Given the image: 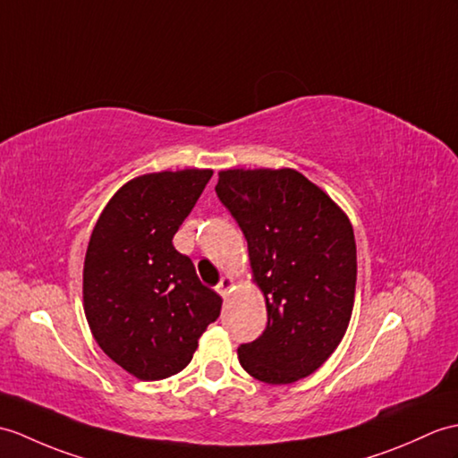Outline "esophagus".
Instances as JSON below:
<instances>
[{"label": "esophagus", "instance_id": "obj_1", "mask_svg": "<svg viewBox=\"0 0 458 458\" xmlns=\"http://www.w3.org/2000/svg\"><path fill=\"white\" fill-rule=\"evenodd\" d=\"M232 286H233V279L232 277H222L220 279V283L216 284V293L222 296V299H226V296L230 294V291H232Z\"/></svg>", "mask_w": 458, "mask_h": 458}]
</instances>
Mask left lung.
Wrapping results in <instances>:
<instances>
[{"instance_id":"1","label":"left lung","mask_w":458,"mask_h":458,"mask_svg":"<svg viewBox=\"0 0 458 458\" xmlns=\"http://www.w3.org/2000/svg\"><path fill=\"white\" fill-rule=\"evenodd\" d=\"M216 195L248 240L267 327L238 347L243 370L267 385L312 375L342 342L357 283L345 212L296 169H226Z\"/></svg>"}]
</instances>
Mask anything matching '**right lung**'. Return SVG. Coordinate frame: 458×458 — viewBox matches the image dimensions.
<instances>
[{"label": "right lung", "mask_w": 458, "mask_h": 458, "mask_svg": "<svg viewBox=\"0 0 458 458\" xmlns=\"http://www.w3.org/2000/svg\"><path fill=\"white\" fill-rule=\"evenodd\" d=\"M212 169L140 175L103 208L83 263V310L95 342L140 380L183 370L222 299L199 281L174 236Z\"/></svg>", "instance_id": "1"}]
</instances>
